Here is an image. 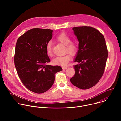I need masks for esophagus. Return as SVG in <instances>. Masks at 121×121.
Instances as JSON below:
<instances>
[{
    "label": "esophagus",
    "mask_w": 121,
    "mask_h": 121,
    "mask_svg": "<svg viewBox=\"0 0 121 121\" xmlns=\"http://www.w3.org/2000/svg\"><path fill=\"white\" fill-rule=\"evenodd\" d=\"M67 68V67H66V66H62V68H63V69H64V70L66 69Z\"/></svg>",
    "instance_id": "esophagus-1"
}]
</instances>
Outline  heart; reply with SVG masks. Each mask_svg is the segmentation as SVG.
<instances>
[{
	"label": "heart",
	"mask_w": 121,
	"mask_h": 121,
	"mask_svg": "<svg viewBox=\"0 0 121 121\" xmlns=\"http://www.w3.org/2000/svg\"><path fill=\"white\" fill-rule=\"evenodd\" d=\"M56 40L65 46V52H68L71 55H75L78 50L77 45L71 42L70 38L65 33H61L56 37ZM46 52L49 56H53L52 46L51 42H48L46 45ZM71 59V56L69 54H66L62 56H58L55 58L53 62L56 65H65Z\"/></svg>",
	"instance_id": "obj_1"
}]
</instances>
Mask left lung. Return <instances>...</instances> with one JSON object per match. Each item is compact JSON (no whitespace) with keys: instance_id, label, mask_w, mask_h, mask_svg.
Wrapping results in <instances>:
<instances>
[{"instance_id":"left-lung-1","label":"left lung","mask_w":121,"mask_h":121,"mask_svg":"<svg viewBox=\"0 0 121 121\" xmlns=\"http://www.w3.org/2000/svg\"><path fill=\"white\" fill-rule=\"evenodd\" d=\"M78 43L74 62L75 74L70 78L77 88L87 90L93 87L104 73L108 57L105 38L97 29L87 26L72 28Z\"/></svg>"}]
</instances>
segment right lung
<instances>
[{"label": "right lung", "instance_id": "right-lung-1", "mask_svg": "<svg viewBox=\"0 0 121 121\" xmlns=\"http://www.w3.org/2000/svg\"><path fill=\"white\" fill-rule=\"evenodd\" d=\"M53 30L34 28L23 34L17 42L14 63L18 76L30 91L42 93L53 86L55 75L61 66L47 65L50 62L46 45L53 37Z\"/></svg>", "mask_w": 121, "mask_h": 121}]
</instances>
